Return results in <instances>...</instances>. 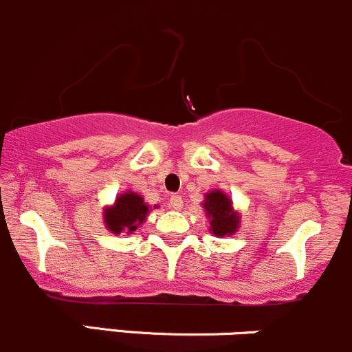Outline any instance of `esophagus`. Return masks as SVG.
Here are the masks:
<instances>
[{"label":"esophagus","instance_id":"obj_1","mask_svg":"<svg viewBox=\"0 0 352 352\" xmlns=\"http://www.w3.org/2000/svg\"><path fill=\"white\" fill-rule=\"evenodd\" d=\"M171 206L175 208V210H181V208H183V198H181L179 195L171 196Z\"/></svg>","mask_w":352,"mask_h":352}]
</instances>
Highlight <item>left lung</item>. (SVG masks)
<instances>
[{"instance_id":"8db88e82","label":"left lung","mask_w":352,"mask_h":352,"mask_svg":"<svg viewBox=\"0 0 352 352\" xmlns=\"http://www.w3.org/2000/svg\"><path fill=\"white\" fill-rule=\"evenodd\" d=\"M203 208L210 218V232L217 236H230L236 233L240 226V214L233 210V201L230 196L220 190H211L205 195Z\"/></svg>"}]
</instances>
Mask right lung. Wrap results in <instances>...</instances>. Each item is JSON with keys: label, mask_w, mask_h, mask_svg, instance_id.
<instances>
[{"label": "right lung", "mask_w": 352, "mask_h": 352, "mask_svg": "<svg viewBox=\"0 0 352 352\" xmlns=\"http://www.w3.org/2000/svg\"><path fill=\"white\" fill-rule=\"evenodd\" d=\"M149 210V205H146L141 195L134 191H126L117 196L114 205L105 208L104 223L107 230H111L116 235H120L122 232L131 235L132 232L138 230V226L144 223Z\"/></svg>", "instance_id": "obj_1"}]
</instances>
